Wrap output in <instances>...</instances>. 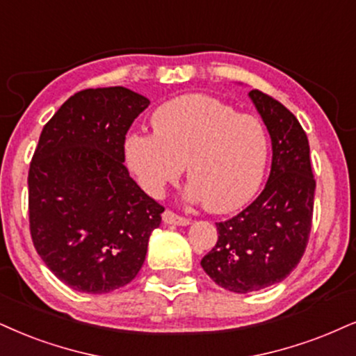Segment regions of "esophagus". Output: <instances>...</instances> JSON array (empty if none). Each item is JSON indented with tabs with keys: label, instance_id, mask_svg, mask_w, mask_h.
I'll return each mask as SVG.
<instances>
[{
	"label": "esophagus",
	"instance_id": "1",
	"mask_svg": "<svg viewBox=\"0 0 356 356\" xmlns=\"http://www.w3.org/2000/svg\"><path fill=\"white\" fill-rule=\"evenodd\" d=\"M161 218H163L165 225H175V226H188V225H190V219L179 216V214L170 211V209H166Z\"/></svg>",
	"mask_w": 356,
	"mask_h": 356
}]
</instances>
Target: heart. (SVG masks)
<instances>
[{
    "instance_id": "b5f03b06",
    "label": "heart",
    "mask_w": 356,
    "mask_h": 356,
    "mask_svg": "<svg viewBox=\"0 0 356 356\" xmlns=\"http://www.w3.org/2000/svg\"><path fill=\"white\" fill-rule=\"evenodd\" d=\"M155 134L125 138L127 165L148 195L161 196L186 166V198L211 213H229L254 198L269 160L264 125L206 94H188L160 105Z\"/></svg>"
}]
</instances>
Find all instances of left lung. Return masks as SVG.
Instances as JSON below:
<instances>
[{"mask_svg":"<svg viewBox=\"0 0 356 356\" xmlns=\"http://www.w3.org/2000/svg\"><path fill=\"white\" fill-rule=\"evenodd\" d=\"M270 135L272 165L261 195L216 222L218 243L201 267L219 287L248 293L287 277L304 256L312 227L315 179L310 147L296 115L261 90L249 92Z\"/></svg>","mask_w":356,"mask_h":356,"instance_id":"left-lung-1","label":"left lung"}]
</instances>
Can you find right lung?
<instances>
[{
    "instance_id": "add662e5",
    "label": "right lung",
    "mask_w": 356,
    "mask_h": 356,
    "mask_svg": "<svg viewBox=\"0 0 356 356\" xmlns=\"http://www.w3.org/2000/svg\"><path fill=\"white\" fill-rule=\"evenodd\" d=\"M150 100L125 87L74 94L44 125L29 166V229L74 291L108 293L142 269L165 208L130 178L125 135Z\"/></svg>"
}]
</instances>
